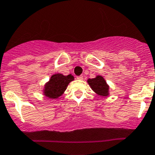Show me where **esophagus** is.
<instances>
[{"instance_id":"34e87169","label":"esophagus","mask_w":155,"mask_h":155,"mask_svg":"<svg viewBox=\"0 0 155 155\" xmlns=\"http://www.w3.org/2000/svg\"><path fill=\"white\" fill-rule=\"evenodd\" d=\"M77 79H79V80H82L83 79V76H76Z\"/></svg>"}]
</instances>
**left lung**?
<instances>
[{"label": "left lung", "instance_id": "1", "mask_svg": "<svg viewBox=\"0 0 155 155\" xmlns=\"http://www.w3.org/2000/svg\"><path fill=\"white\" fill-rule=\"evenodd\" d=\"M91 89L98 95L107 97L109 95V85L101 76H96L95 78L87 80Z\"/></svg>", "mask_w": 155, "mask_h": 155}]
</instances>
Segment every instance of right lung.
<instances>
[{
    "mask_svg": "<svg viewBox=\"0 0 155 155\" xmlns=\"http://www.w3.org/2000/svg\"><path fill=\"white\" fill-rule=\"evenodd\" d=\"M74 80L71 74L64 76L61 73H56L51 76V79L45 85L43 94L51 99L58 98L67 89L69 83Z\"/></svg>",
    "mask_w": 155,
    "mask_h": 155,
    "instance_id": "add662e5",
    "label": "right lung"
}]
</instances>
